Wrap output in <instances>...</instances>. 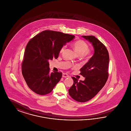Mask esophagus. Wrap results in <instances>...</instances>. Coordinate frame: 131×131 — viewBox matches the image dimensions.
Wrapping results in <instances>:
<instances>
[{"mask_svg": "<svg viewBox=\"0 0 131 131\" xmlns=\"http://www.w3.org/2000/svg\"><path fill=\"white\" fill-rule=\"evenodd\" d=\"M69 75L66 73H63L62 74V77L63 78H68L69 77Z\"/></svg>", "mask_w": 131, "mask_h": 131, "instance_id": "obj_1", "label": "esophagus"}]
</instances>
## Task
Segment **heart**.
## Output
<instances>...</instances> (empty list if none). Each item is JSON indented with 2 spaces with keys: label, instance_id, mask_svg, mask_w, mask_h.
Wrapping results in <instances>:
<instances>
[{
  "label": "heart",
  "instance_id": "obj_1",
  "mask_svg": "<svg viewBox=\"0 0 131 131\" xmlns=\"http://www.w3.org/2000/svg\"><path fill=\"white\" fill-rule=\"evenodd\" d=\"M73 47L75 52L78 56H83L84 55V54L87 53L89 50V46L88 44L82 40L75 42L73 44ZM65 48L66 47L65 46H63L60 50V52L62 53L65 50Z\"/></svg>",
  "mask_w": 131,
  "mask_h": 131
}]
</instances>
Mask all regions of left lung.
<instances>
[{"label":"left lung","mask_w":131,"mask_h":131,"mask_svg":"<svg viewBox=\"0 0 131 131\" xmlns=\"http://www.w3.org/2000/svg\"><path fill=\"white\" fill-rule=\"evenodd\" d=\"M92 44L94 54L81 69L83 81L72 77L73 85L69 89L70 96L79 102L92 99L104 87L108 78L109 54L104 45L93 36H82Z\"/></svg>","instance_id":"obj_1"}]
</instances>
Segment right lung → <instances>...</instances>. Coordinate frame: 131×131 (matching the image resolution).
Wrapping results in <instances>:
<instances>
[{
    "label": "right lung",
    "instance_id": "1",
    "mask_svg": "<svg viewBox=\"0 0 131 131\" xmlns=\"http://www.w3.org/2000/svg\"><path fill=\"white\" fill-rule=\"evenodd\" d=\"M74 38L60 32L45 30L28 42L21 68L26 83L32 91L41 95L52 91L62 74L55 71L50 73L49 61L57 58L61 48Z\"/></svg>",
    "mask_w": 131,
    "mask_h": 131
}]
</instances>
